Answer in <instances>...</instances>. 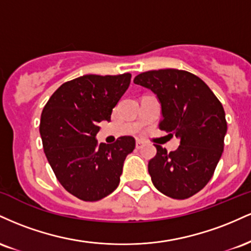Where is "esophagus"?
I'll return each instance as SVG.
<instances>
[{
  "label": "esophagus",
  "instance_id": "obj_1",
  "mask_svg": "<svg viewBox=\"0 0 251 251\" xmlns=\"http://www.w3.org/2000/svg\"><path fill=\"white\" fill-rule=\"evenodd\" d=\"M144 146V142H142V140H137L135 142V148L137 149H142Z\"/></svg>",
  "mask_w": 251,
  "mask_h": 251
}]
</instances>
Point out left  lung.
<instances>
[{"label":"left lung","mask_w":251,"mask_h":251,"mask_svg":"<svg viewBox=\"0 0 251 251\" xmlns=\"http://www.w3.org/2000/svg\"><path fill=\"white\" fill-rule=\"evenodd\" d=\"M134 83L157 94L163 114L159 129L180 140L171 152L155 145L157 154L149 162L152 183L168 197L186 200L209 183L223 153V106L201 77L186 71L144 72Z\"/></svg>","instance_id":"8db88e82"}]
</instances>
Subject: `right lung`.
<instances>
[{
    "instance_id": "right-lung-1",
    "label": "right lung",
    "mask_w": 251,
    "mask_h": 251,
    "mask_svg": "<svg viewBox=\"0 0 251 251\" xmlns=\"http://www.w3.org/2000/svg\"><path fill=\"white\" fill-rule=\"evenodd\" d=\"M131 74H88L62 83L43 107L40 122L43 151L66 191L85 201L102 200L119 185L126 155L134 138L120 137L112 145L98 144L99 123L131 82Z\"/></svg>"
}]
</instances>
